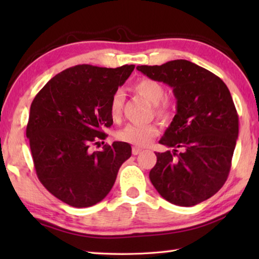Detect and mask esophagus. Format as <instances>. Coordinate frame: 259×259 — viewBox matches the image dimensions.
<instances>
[{"instance_id":"obj_1","label":"esophagus","mask_w":259,"mask_h":259,"mask_svg":"<svg viewBox=\"0 0 259 259\" xmlns=\"http://www.w3.org/2000/svg\"><path fill=\"white\" fill-rule=\"evenodd\" d=\"M140 153H142V150H140V148L133 147V154L134 155H138V154H140Z\"/></svg>"}]
</instances>
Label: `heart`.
<instances>
[{"label":"heart","mask_w":259,"mask_h":259,"mask_svg":"<svg viewBox=\"0 0 259 259\" xmlns=\"http://www.w3.org/2000/svg\"><path fill=\"white\" fill-rule=\"evenodd\" d=\"M134 89L142 97L155 105L156 115L162 120H166L170 116L171 106L168 100L163 99L165 96L164 87L150 77L139 78L135 82ZM124 104V94L122 90H116L113 94L109 102V113L114 121L119 120ZM157 128L154 124H128L117 133V138L122 142L129 143L137 147H144L150 144L153 138L157 136Z\"/></svg>","instance_id":"obj_1"}]
</instances>
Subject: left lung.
Here are the masks:
<instances>
[{
    "mask_svg": "<svg viewBox=\"0 0 259 259\" xmlns=\"http://www.w3.org/2000/svg\"><path fill=\"white\" fill-rule=\"evenodd\" d=\"M137 69L171 87L177 100L176 115L159 142L174 150L155 153L156 164L150 171L153 186L181 207L211 198L229 176L239 135L229 88L208 69L184 59Z\"/></svg>",
    "mask_w": 259,
    "mask_h": 259,
    "instance_id": "left-lung-1",
    "label": "left lung"
}]
</instances>
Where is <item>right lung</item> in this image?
<instances>
[{
	"label": "right lung",
	"mask_w": 259,
	"mask_h": 259,
	"mask_svg": "<svg viewBox=\"0 0 259 259\" xmlns=\"http://www.w3.org/2000/svg\"><path fill=\"white\" fill-rule=\"evenodd\" d=\"M135 65L106 68L77 65L47 83L30 105L26 136L40 182L57 199L75 208L106 196L120 166L131 156L124 142L91 152L113 124L109 102Z\"/></svg>",
	"instance_id": "add662e5"
}]
</instances>
